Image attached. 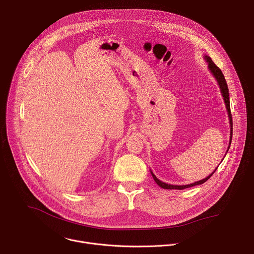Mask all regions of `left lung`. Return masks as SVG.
<instances>
[{
	"label": "left lung",
	"mask_w": 254,
	"mask_h": 254,
	"mask_svg": "<svg viewBox=\"0 0 254 254\" xmlns=\"http://www.w3.org/2000/svg\"><path fill=\"white\" fill-rule=\"evenodd\" d=\"M205 60L208 62V68L209 70L211 71V73L213 74V76L216 78L217 82H218L219 86H220V90H221V93H222V96H223V99H224V102H225V105H226V110L228 112V117H229V123H230V142L231 143V139H232V116H231V111H230V102H229V90H228V86H227V83H226V80L224 78V75L222 73V71L220 70L219 67H217V65L212 61V59L209 57V56H205L204 57ZM230 147V146H229ZM229 147H228V150H229ZM227 150V152H228ZM227 154V153H226ZM218 168V167H217ZM216 168V169H217ZM215 169V171H216ZM215 171L209 175L207 178L203 179V180H200L198 181V182H195L193 184H189V185H182V186H178V185H170V184H166L164 182H162V181H160L155 175L154 173L151 171L152 173V176L155 180V182L163 189H169V190H172V189H177V190H183V189H186V188H190V187H193V186H196V185H201L203 183H205L206 181L215 173Z\"/></svg>",
	"instance_id": "obj_1"
}]
</instances>
